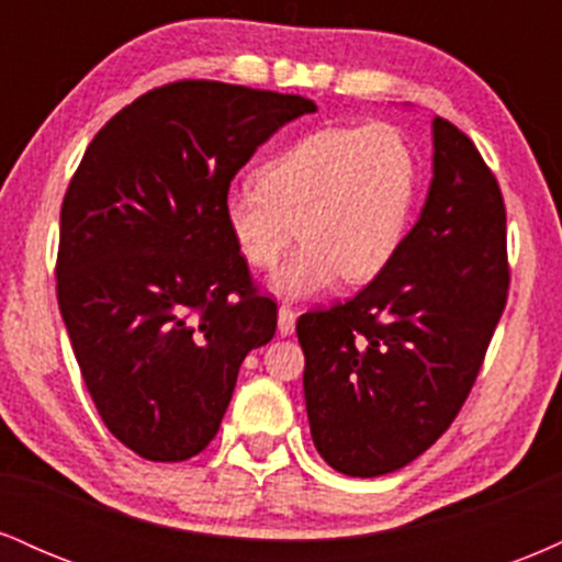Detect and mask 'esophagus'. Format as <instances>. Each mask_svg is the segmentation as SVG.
<instances>
[{"label":"esophagus","mask_w":562,"mask_h":562,"mask_svg":"<svg viewBox=\"0 0 562 562\" xmlns=\"http://www.w3.org/2000/svg\"><path fill=\"white\" fill-rule=\"evenodd\" d=\"M295 330V312L290 306H280V312H277V333L285 338Z\"/></svg>","instance_id":"1"}]
</instances>
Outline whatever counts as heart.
I'll list each match as a JSON object with an SVG mask.
<instances>
[{
    "mask_svg": "<svg viewBox=\"0 0 562 562\" xmlns=\"http://www.w3.org/2000/svg\"><path fill=\"white\" fill-rule=\"evenodd\" d=\"M417 158L391 124L327 126L303 134L263 166L261 182L224 195V224L254 269H272L295 235L301 248L277 269L274 293L312 299L375 280L409 232Z\"/></svg>",
    "mask_w": 562,
    "mask_h": 562,
    "instance_id": "obj_1",
    "label": "heart"
}]
</instances>
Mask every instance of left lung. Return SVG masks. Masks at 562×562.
I'll return each instance as SVG.
<instances>
[{"instance_id": "8db88e82", "label": "left lung", "mask_w": 562, "mask_h": 562, "mask_svg": "<svg viewBox=\"0 0 562 562\" xmlns=\"http://www.w3.org/2000/svg\"><path fill=\"white\" fill-rule=\"evenodd\" d=\"M507 285L499 184L436 115L434 179L396 259L351 301L295 325L308 428L327 465L375 479L434 447L473 389Z\"/></svg>"}]
</instances>
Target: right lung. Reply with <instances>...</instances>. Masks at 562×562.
<instances>
[{
    "label": "right lung",
    "mask_w": 562,
    "mask_h": 562,
    "mask_svg": "<svg viewBox=\"0 0 562 562\" xmlns=\"http://www.w3.org/2000/svg\"><path fill=\"white\" fill-rule=\"evenodd\" d=\"M299 94L177 81L97 132L60 211L57 303L102 423L153 462L211 443L277 303L254 288L224 195Z\"/></svg>",
    "instance_id": "obj_1"
}]
</instances>
